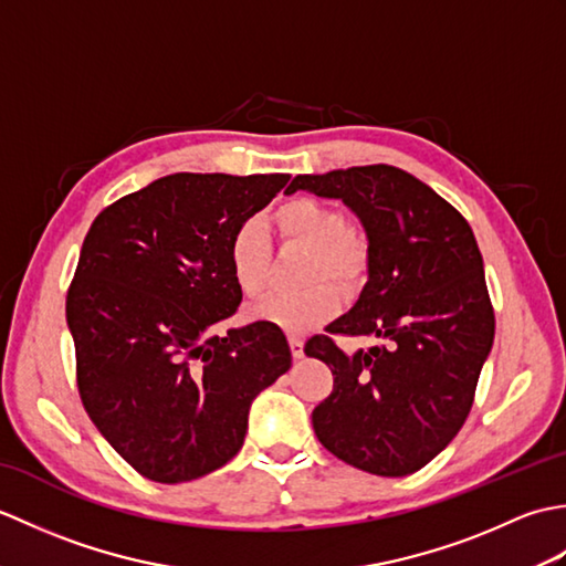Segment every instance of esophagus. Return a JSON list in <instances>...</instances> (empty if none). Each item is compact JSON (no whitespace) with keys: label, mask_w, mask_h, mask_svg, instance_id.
Returning a JSON list of instances; mask_svg holds the SVG:
<instances>
[{"label":"esophagus","mask_w":566,"mask_h":566,"mask_svg":"<svg viewBox=\"0 0 566 566\" xmlns=\"http://www.w3.org/2000/svg\"><path fill=\"white\" fill-rule=\"evenodd\" d=\"M290 347H292V355L296 359L304 357V338H302V335H290Z\"/></svg>","instance_id":"esophagus-1"}]
</instances>
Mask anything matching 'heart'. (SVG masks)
<instances>
[{
    "mask_svg": "<svg viewBox=\"0 0 566 566\" xmlns=\"http://www.w3.org/2000/svg\"><path fill=\"white\" fill-rule=\"evenodd\" d=\"M270 226L282 243L306 245L302 280L304 290L280 292L248 308V318L270 323L290 333H306L338 314L340 292L357 290L369 272V238L357 223L326 201L294 197L282 201L270 216ZM228 272L238 292L258 298L270 284V238L255 223L235 228L226 250Z\"/></svg>",
    "mask_w": 566,
    "mask_h": 566,
    "instance_id": "obj_1",
    "label": "heart"
}]
</instances>
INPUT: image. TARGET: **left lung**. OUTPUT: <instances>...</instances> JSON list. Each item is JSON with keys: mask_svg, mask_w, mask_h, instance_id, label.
Listing matches in <instances>:
<instances>
[{"mask_svg": "<svg viewBox=\"0 0 566 566\" xmlns=\"http://www.w3.org/2000/svg\"><path fill=\"white\" fill-rule=\"evenodd\" d=\"M343 199L369 238V280L350 314L311 335L333 371L311 420L323 448L379 476H406L448 448L472 411L494 343L482 252L450 201L391 165L298 175L286 191ZM369 337L343 354L334 335Z\"/></svg>", "mask_w": 566, "mask_h": 566, "instance_id": "8db88e82", "label": "left lung"}]
</instances>
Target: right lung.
Returning <instances> with one entry per match:
<instances>
[{
	"instance_id": "right-lung-1",
	"label": "right lung",
	"mask_w": 566,
	"mask_h": 566,
	"mask_svg": "<svg viewBox=\"0 0 566 566\" xmlns=\"http://www.w3.org/2000/svg\"><path fill=\"white\" fill-rule=\"evenodd\" d=\"M286 182L167 175L102 209L84 238L65 302L77 391L150 482H191L233 460L252 399L292 367L270 323L216 333L243 302L228 240Z\"/></svg>"
}]
</instances>
